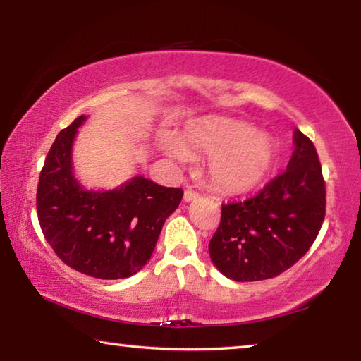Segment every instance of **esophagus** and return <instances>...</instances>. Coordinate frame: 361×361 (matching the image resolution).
<instances>
[{
  "mask_svg": "<svg viewBox=\"0 0 361 361\" xmlns=\"http://www.w3.org/2000/svg\"><path fill=\"white\" fill-rule=\"evenodd\" d=\"M197 197H199V192H195L194 189H186L185 195H183L185 202H192V200H195Z\"/></svg>",
  "mask_w": 361,
  "mask_h": 361,
  "instance_id": "34e87169",
  "label": "esophagus"
}]
</instances>
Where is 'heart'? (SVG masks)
Listing matches in <instances>:
<instances>
[{"mask_svg": "<svg viewBox=\"0 0 361 361\" xmlns=\"http://www.w3.org/2000/svg\"><path fill=\"white\" fill-rule=\"evenodd\" d=\"M188 149L212 154L209 178L224 192H243L267 178L277 162V148L267 135L247 122L216 118L189 130L183 143L167 138L162 149L176 162H185Z\"/></svg>", "mask_w": 361, "mask_h": 361, "instance_id": "b5f03b06", "label": "heart"}]
</instances>
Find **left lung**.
Here are the masks:
<instances>
[{
    "mask_svg": "<svg viewBox=\"0 0 361 361\" xmlns=\"http://www.w3.org/2000/svg\"><path fill=\"white\" fill-rule=\"evenodd\" d=\"M295 151L283 173L243 202L221 207L209 252L235 282L277 277L312 247L325 219L326 189L314 143L295 130Z\"/></svg>",
    "mask_w": 361,
    "mask_h": 361,
    "instance_id": "obj_1",
    "label": "left lung"
}]
</instances>
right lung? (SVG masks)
<instances>
[{"mask_svg":"<svg viewBox=\"0 0 361 361\" xmlns=\"http://www.w3.org/2000/svg\"><path fill=\"white\" fill-rule=\"evenodd\" d=\"M79 116L59 133L41 170L36 212L49 245L66 266L105 280L137 274L154 252L183 189L135 176L113 191H85L73 175Z\"/></svg>","mask_w":361,"mask_h":361,"instance_id":"add662e5","label":"right lung"}]
</instances>
